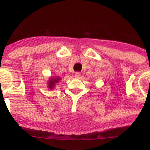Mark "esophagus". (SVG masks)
Masks as SVG:
<instances>
[{
  "label": "esophagus",
  "instance_id": "34e87169",
  "mask_svg": "<svg viewBox=\"0 0 150 150\" xmlns=\"http://www.w3.org/2000/svg\"><path fill=\"white\" fill-rule=\"evenodd\" d=\"M74 77L76 78V79H80V78H81V73H79V72L76 73L74 75Z\"/></svg>",
  "mask_w": 150,
  "mask_h": 150
}]
</instances>
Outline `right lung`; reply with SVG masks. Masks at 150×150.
Returning <instances> with one entry per match:
<instances>
[{
	"label": "right lung",
	"mask_w": 150,
	"mask_h": 150,
	"mask_svg": "<svg viewBox=\"0 0 150 150\" xmlns=\"http://www.w3.org/2000/svg\"><path fill=\"white\" fill-rule=\"evenodd\" d=\"M61 80V78L58 76H52L50 77L48 82V88L50 89H53L56 86V84L58 83Z\"/></svg>",
	"instance_id": "1"
}]
</instances>
